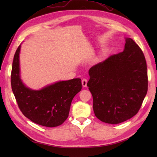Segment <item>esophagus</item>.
Listing matches in <instances>:
<instances>
[{
	"mask_svg": "<svg viewBox=\"0 0 157 157\" xmlns=\"http://www.w3.org/2000/svg\"><path fill=\"white\" fill-rule=\"evenodd\" d=\"M87 79H83L82 81V86L83 87H86L87 86Z\"/></svg>",
	"mask_w": 157,
	"mask_h": 157,
	"instance_id": "1",
	"label": "esophagus"
}]
</instances>
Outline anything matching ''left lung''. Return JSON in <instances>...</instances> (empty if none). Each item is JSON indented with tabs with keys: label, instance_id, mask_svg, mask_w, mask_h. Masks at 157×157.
<instances>
[{
	"label": "left lung",
	"instance_id": "8db88e82",
	"mask_svg": "<svg viewBox=\"0 0 157 157\" xmlns=\"http://www.w3.org/2000/svg\"><path fill=\"white\" fill-rule=\"evenodd\" d=\"M123 51L89 69L87 84L96 117L110 124L131 119L140 109L148 90L146 59L132 38H125Z\"/></svg>",
	"mask_w": 157,
	"mask_h": 157
}]
</instances>
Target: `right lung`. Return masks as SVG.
<instances>
[{"mask_svg":"<svg viewBox=\"0 0 157 157\" xmlns=\"http://www.w3.org/2000/svg\"><path fill=\"white\" fill-rule=\"evenodd\" d=\"M20 44L13 58L11 87L19 107L26 117L42 126L53 128L67 119L73 97L82 90L81 79L59 81L40 90L28 87L21 78Z\"/></svg>","mask_w":157,"mask_h":157,"instance_id":"1","label":"right lung"}]
</instances>
